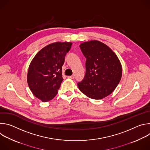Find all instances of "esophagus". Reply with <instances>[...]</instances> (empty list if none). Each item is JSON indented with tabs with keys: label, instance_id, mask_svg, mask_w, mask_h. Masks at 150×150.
<instances>
[{
	"label": "esophagus",
	"instance_id": "1",
	"mask_svg": "<svg viewBox=\"0 0 150 150\" xmlns=\"http://www.w3.org/2000/svg\"><path fill=\"white\" fill-rule=\"evenodd\" d=\"M69 78H71V79H74L75 78V76L74 75H71V76H68Z\"/></svg>",
	"mask_w": 150,
	"mask_h": 150
}]
</instances>
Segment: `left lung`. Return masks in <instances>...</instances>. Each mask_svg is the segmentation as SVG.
<instances>
[{
    "label": "left lung",
    "instance_id": "obj_1",
    "mask_svg": "<svg viewBox=\"0 0 150 150\" xmlns=\"http://www.w3.org/2000/svg\"><path fill=\"white\" fill-rule=\"evenodd\" d=\"M79 47L87 59L86 72L78 87L87 97L102 99L110 94L119 84L122 73L121 63L112 49L99 41L85 42Z\"/></svg>",
    "mask_w": 150,
    "mask_h": 150
}]
</instances>
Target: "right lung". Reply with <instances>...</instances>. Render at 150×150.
Masks as SVG:
<instances>
[{
    "instance_id": "1",
    "label": "right lung",
    "mask_w": 150,
    "mask_h": 150,
    "mask_svg": "<svg viewBox=\"0 0 150 150\" xmlns=\"http://www.w3.org/2000/svg\"><path fill=\"white\" fill-rule=\"evenodd\" d=\"M72 46L70 42H57L39 51L32 60L27 82L34 96L43 102L53 99L63 81L62 66Z\"/></svg>"
}]
</instances>
